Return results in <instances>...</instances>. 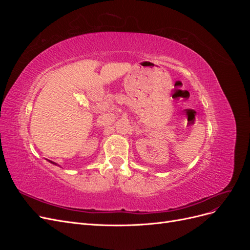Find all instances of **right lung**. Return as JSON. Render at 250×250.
Segmentation results:
<instances>
[{
	"mask_svg": "<svg viewBox=\"0 0 250 250\" xmlns=\"http://www.w3.org/2000/svg\"><path fill=\"white\" fill-rule=\"evenodd\" d=\"M48 161H49V160H48ZM49 162H50V163H52V164H54V165H57V164H56V163H54V162H51V161H49Z\"/></svg>",
	"mask_w": 250,
	"mask_h": 250,
	"instance_id": "add662e5",
	"label": "right lung"
}]
</instances>
